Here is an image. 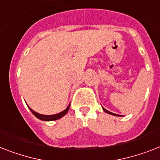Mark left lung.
I'll list each match as a JSON object with an SVG mask.
<instances>
[{
    "instance_id": "1",
    "label": "left lung",
    "mask_w": 160,
    "mask_h": 160,
    "mask_svg": "<svg viewBox=\"0 0 160 160\" xmlns=\"http://www.w3.org/2000/svg\"><path fill=\"white\" fill-rule=\"evenodd\" d=\"M102 109H103V111H104L105 112H107V113H108V114H112V115H113V116H118V117H119V115H118V114H115V113H112V112H111L108 111V110L105 109L104 108H102Z\"/></svg>"
}]
</instances>
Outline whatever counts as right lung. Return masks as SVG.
I'll use <instances>...</instances> for the list:
<instances>
[{
    "mask_svg": "<svg viewBox=\"0 0 160 160\" xmlns=\"http://www.w3.org/2000/svg\"><path fill=\"white\" fill-rule=\"evenodd\" d=\"M69 108H70V104H69L68 107H67V108L64 110V111L61 112H59V113H58V114H54V115H42V114H39V113H38V112H34L33 109H32V108H29V109H30V111L32 112V113H33V115L36 117V118H38V119H40V120L55 121V120H58V119H59V118H62L63 116H65V115L67 114V112H68Z\"/></svg>",
    "mask_w": 160,
    "mask_h": 160,
    "instance_id": "add662e5",
    "label": "right lung"
}]
</instances>
